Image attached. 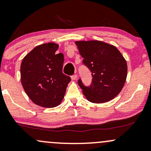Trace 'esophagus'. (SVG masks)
<instances>
[{
	"label": "esophagus",
	"mask_w": 151,
	"mask_h": 151,
	"mask_svg": "<svg viewBox=\"0 0 151 151\" xmlns=\"http://www.w3.org/2000/svg\"><path fill=\"white\" fill-rule=\"evenodd\" d=\"M77 78H78V76H77V75H76V74H74V75H73L71 76V79L72 80H76V79H77Z\"/></svg>",
	"instance_id": "obj_1"
}]
</instances>
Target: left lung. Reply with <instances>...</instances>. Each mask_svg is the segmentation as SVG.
<instances>
[{
	"label": "left lung",
	"instance_id": "8db88e82",
	"mask_svg": "<svg viewBox=\"0 0 151 151\" xmlns=\"http://www.w3.org/2000/svg\"><path fill=\"white\" fill-rule=\"evenodd\" d=\"M83 63L92 73V83L85 86L80 78L79 86L88 101L103 103L121 92L127 76V61L114 46L101 41L76 42Z\"/></svg>",
	"mask_w": 151,
	"mask_h": 151
}]
</instances>
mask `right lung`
Returning <instances> with one entry per match:
<instances>
[{
  "label": "right lung",
  "instance_id": "1",
  "mask_svg": "<svg viewBox=\"0 0 151 151\" xmlns=\"http://www.w3.org/2000/svg\"><path fill=\"white\" fill-rule=\"evenodd\" d=\"M58 45L41 44L23 58L21 82L24 91L35 104L55 107L61 102L70 78L62 72L64 56L56 54Z\"/></svg>",
  "mask_w": 151,
  "mask_h": 151
}]
</instances>
